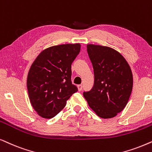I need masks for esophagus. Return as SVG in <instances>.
Listing matches in <instances>:
<instances>
[{
  "label": "esophagus",
  "mask_w": 152,
  "mask_h": 152,
  "mask_svg": "<svg viewBox=\"0 0 152 152\" xmlns=\"http://www.w3.org/2000/svg\"><path fill=\"white\" fill-rule=\"evenodd\" d=\"M77 87H78V91H81V90H82V89H83L82 85H78V86Z\"/></svg>",
  "instance_id": "34e87169"
}]
</instances>
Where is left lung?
<instances>
[{"mask_svg": "<svg viewBox=\"0 0 152 152\" xmlns=\"http://www.w3.org/2000/svg\"><path fill=\"white\" fill-rule=\"evenodd\" d=\"M94 69V86L83 96L99 117L112 118L126 107L133 88V74L125 58L116 50L87 45Z\"/></svg>", "mask_w": 152, "mask_h": 152, "instance_id": "left-lung-1", "label": "left lung"}]
</instances>
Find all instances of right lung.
Instances as JSON below:
<instances>
[{
    "instance_id": "right-lung-1",
    "label": "right lung",
    "mask_w": 152,
    "mask_h": 152,
    "mask_svg": "<svg viewBox=\"0 0 152 152\" xmlns=\"http://www.w3.org/2000/svg\"><path fill=\"white\" fill-rule=\"evenodd\" d=\"M80 50V44L50 46L42 50L30 66L27 78L30 102L43 118L55 117L78 91L72 83L71 68Z\"/></svg>"
}]
</instances>
